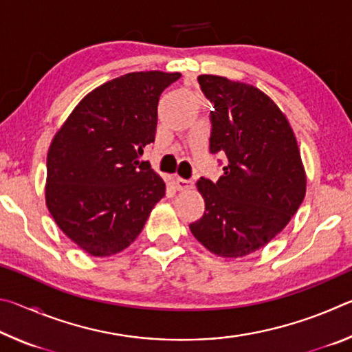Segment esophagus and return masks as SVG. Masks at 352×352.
Returning a JSON list of instances; mask_svg holds the SVG:
<instances>
[{"label": "esophagus", "mask_w": 352, "mask_h": 352, "mask_svg": "<svg viewBox=\"0 0 352 352\" xmlns=\"http://www.w3.org/2000/svg\"><path fill=\"white\" fill-rule=\"evenodd\" d=\"M175 186L178 190H188V189H192L194 183L190 180H186V178H182V177H177L175 178Z\"/></svg>", "instance_id": "esophagus-1"}]
</instances>
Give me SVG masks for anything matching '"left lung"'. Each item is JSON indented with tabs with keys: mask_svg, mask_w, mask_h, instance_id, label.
Wrapping results in <instances>:
<instances>
[{
	"mask_svg": "<svg viewBox=\"0 0 352 352\" xmlns=\"http://www.w3.org/2000/svg\"><path fill=\"white\" fill-rule=\"evenodd\" d=\"M211 100V153L226 164L217 182L201 177L205 212L189 225L201 245L242 258L281 233L306 195V172L287 118L259 88L222 76H199Z\"/></svg>",
	"mask_w": 352,
	"mask_h": 352,
	"instance_id": "1",
	"label": "left lung"
}]
</instances>
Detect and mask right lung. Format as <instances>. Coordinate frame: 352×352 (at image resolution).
I'll return each mask as SVG.
<instances>
[{
  "label": "right lung",
  "mask_w": 352,
  "mask_h": 352,
  "mask_svg": "<svg viewBox=\"0 0 352 352\" xmlns=\"http://www.w3.org/2000/svg\"><path fill=\"white\" fill-rule=\"evenodd\" d=\"M180 73L140 71L88 93L52 140L46 162V206L65 234L104 258L132 243L166 184L148 162L158 100Z\"/></svg>",
  "instance_id": "add662e5"
}]
</instances>
